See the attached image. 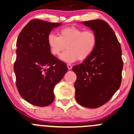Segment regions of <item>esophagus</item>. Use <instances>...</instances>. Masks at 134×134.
I'll return each mask as SVG.
<instances>
[{
  "mask_svg": "<svg viewBox=\"0 0 134 134\" xmlns=\"http://www.w3.org/2000/svg\"><path fill=\"white\" fill-rule=\"evenodd\" d=\"M67 67H68V70H71L72 68V66H71L70 64H67Z\"/></svg>",
  "mask_w": 134,
  "mask_h": 134,
  "instance_id": "esophagus-1",
  "label": "esophagus"
}]
</instances>
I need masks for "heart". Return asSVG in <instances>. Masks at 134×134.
Segmentation results:
<instances>
[{
  "instance_id": "heart-1",
  "label": "heart",
  "mask_w": 134,
  "mask_h": 134,
  "mask_svg": "<svg viewBox=\"0 0 134 134\" xmlns=\"http://www.w3.org/2000/svg\"><path fill=\"white\" fill-rule=\"evenodd\" d=\"M47 41L51 53L53 55H59L66 48L68 49L60 56V59L66 62L88 59L95 51L98 44L97 35L93 31H84L75 26L60 30L58 37L49 34Z\"/></svg>"
}]
</instances>
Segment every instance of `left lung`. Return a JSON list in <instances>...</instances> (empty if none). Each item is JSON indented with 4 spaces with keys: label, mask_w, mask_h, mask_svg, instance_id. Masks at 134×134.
Returning a JSON list of instances; mask_svg holds the SVG:
<instances>
[{
    "label": "left lung",
    "mask_w": 134,
    "mask_h": 134,
    "mask_svg": "<svg viewBox=\"0 0 134 134\" xmlns=\"http://www.w3.org/2000/svg\"><path fill=\"white\" fill-rule=\"evenodd\" d=\"M83 24L97 34L98 44L88 59L72 68L77 76L75 97L81 106L95 109L107 103L120 86L122 49L114 31L105 21L90 20Z\"/></svg>",
    "instance_id": "left-lung-1"
}]
</instances>
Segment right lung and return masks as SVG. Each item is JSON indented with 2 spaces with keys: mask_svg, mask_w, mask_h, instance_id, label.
<instances>
[{
  "mask_svg": "<svg viewBox=\"0 0 134 134\" xmlns=\"http://www.w3.org/2000/svg\"><path fill=\"white\" fill-rule=\"evenodd\" d=\"M61 24L34 19L18 37L14 65L16 87L21 97L35 106L53 103L54 86L68 72L66 64L52 54L47 44L51 31Z\"/></svg>",
  "mask_w": 134,
  "mask_h": 134,
  "instance_id": "1",
  "label": "right lung"
}]
</instances>
